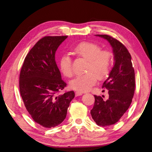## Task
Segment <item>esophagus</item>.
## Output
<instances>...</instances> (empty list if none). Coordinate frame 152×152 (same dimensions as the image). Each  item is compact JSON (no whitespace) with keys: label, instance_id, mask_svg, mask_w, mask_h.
<instances>
[{"label":"esophagus","instance_id":"obj_1","mask_svg":"<svg viewBox=\"0 0 152 152\" xmlns=\"http://www.w3.org/2000/svg\"><path fill=\"white\" fill-rule=\"evenodd\" d=\"M75 94H76V96H81V95L82 94V92H75Z\"/></svg>","mask_w":152,"mask_h":152}]
</instances>
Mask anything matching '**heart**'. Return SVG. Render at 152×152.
Segmentation results:
<instances>
[{
    "label": "heart",
    "mask_w": 152,
    "mask_h": 152,
    "mask_svg": "<svg viewBox=\"0 0 152 152\" xmlns=\"http://www.w3.org/2000/svg\"><path fill=\"white\" fill-rule=\"evenodd\" d=\"M73 53L88 61L86 67L87 73L76 76L70 82L72 89L77 92L89 91L96 83L97 78L103 79L109 72L111 54L107 50H101L99 45L90 42H82L73 50ZM60 69L64 76L70 78L73 75L72 60L70 56H61L59 62Z\"/></svg>",
    "instance_id": "heart-1"
}]
</instances>
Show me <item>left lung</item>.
I'll return each mask as SVG.
<instances>
[{
    "label": "left lung",
    "mask_w": 152,
    "mask_h": 152,
    "mask_svg": "<svg viewBox=\"0 0 152 152\" xmlns=\"http://www.w3.org/2000/svg\"><path fill=\"white\" fill-rule=\"evenodd\" d=\"M95 35L108 41L114 56V65L102 84L108 90L109 98L104 99L94 95V104L91 110L96 124L104 127L116 123L129 107L135 91V71L132 56L124 45L109 35Z\"/></svg>",
    "instance_id": "left-lung-1"
}]
</instances>
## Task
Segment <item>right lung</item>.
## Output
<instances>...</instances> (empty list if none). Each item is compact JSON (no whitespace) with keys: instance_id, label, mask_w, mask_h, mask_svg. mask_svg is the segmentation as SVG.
<instances>
[{"instance_id":"1","label":"right lung","mask_w":152,"mask_h":152,"mask_svg":"<svg viewBox=\"0 0 152 152\" xmlns=\"http://www.w3.org/2000/svg\"><path fill=\"white\" fill-rule=\"evenodd\" d=\"M68 36H46L36 43L28 53L20 70V94L27 111L38 124L55 127L66 119L68 108L75 94H62L64 88L56 62V51Z\"/></svg>"}]
</instances>
